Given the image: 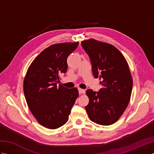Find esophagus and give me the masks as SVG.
<instances>
[{
  "mask_svg": "<svg viewBox=\"0 0 154 154\" xmlns=\"http://www.w3.org/2000/svg\"><path fill=\"white\" fill-rule=\"evenodd\" d=\"M78 91H79V94H83L85 93V91L83 89H81V88H79V89H78Z\"/></svg>",
  "mask_w": 154,
  "mask_h": 154,
  "instance_id": "34e87169",
  "label": "esophagus"
}]
</instances>
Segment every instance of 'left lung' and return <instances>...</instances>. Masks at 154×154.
Masks as SVG:
<instances>
[{
    "label": "left lung",
    "instance_id": "left-lung-1",
    "mask_svg": "<svg viewBox=\"0 0 154 154\" xmlns=\"http://www.w3.org/2000/svg\"><path fill=\"white\" fill-rule=\"evenodd\" d=\"M89 56L94 78H99V92L86 91L89 119L100 125L112 124L126 110L131 97L133 81L126 59L114 45L90 39L81 42Z\"/></svg>",
    "mask_w": 154,
    "mask_h": 154
}]
</instances>
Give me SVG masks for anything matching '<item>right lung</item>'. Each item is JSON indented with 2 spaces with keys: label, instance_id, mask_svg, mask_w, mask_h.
Segmentation results:
<instances>
[{
  "label": "right lung",
  "instance_id": "obj_1",
  "mask_svg": "<svg viewBox=\"0 0 154 154\" xmlns=\"http://www.w3.org/2000/svg\"><path fill=\"white\" fill-rule=\"evenodd\" d=\"M79 42L51 45L42 51L29 67L24 80V93L29 109L41 125L56 129L67 122L79 96L76 87L60 84L67 70V59Z\"/></svg>",
  "mask_w": 154,
  "mask_h": 154
}]
</instances>
